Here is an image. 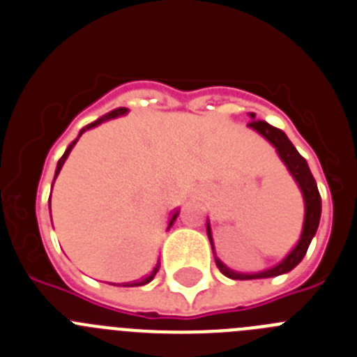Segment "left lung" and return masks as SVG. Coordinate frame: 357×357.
I'll return each instance as SVG.
<instances>
[{
	"label": "left lung",
	"instance_id": "8db88e82",
	"mask_svg": "<svg viewBox=\"0 0 357 357\" xmlns=\"http://www.w3.org/2000/svg\"><path fill=\"white\" fill-rule=\"evenodd\" d=\"M250 121L247 126L250 130H255L256 133H259L266 142H271L272 147H275V153L279 155L281 162L287 165L288 172L291 174V178L295 179L297 186L301 188V194H303L304 199V224H303V233H301V238H298L297 245L291 249L290 255L287 258L279 261L278 265L272 266V268H266V271L258 272V274H242V272H234L231 271L229 266L224 265L220 259L215 255V247H213V238H211V227L210 222L206 224L208 231V238H210L211 250H213L215 263H217L218 271L222 272L226 278L229 279H240V281H245V279H265V278H275V275L287 274V272L294 271L298 263L303 261V258L306 256V250L310 247L311 240L317 234V229H319L320 224V213H322V199H320L319 194V186H317V181H314L313 174H311L310 167H307V162L298 155V151L295 149L294 144L290 142V139L287 137V133L278 128L271 126L265 121H255L256 115L249 114Z\"/></svg>",
	"mask_w": 357,
	"mask_h": 357
}]
</instances>
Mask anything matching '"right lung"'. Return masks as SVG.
Returning a JSON list of instances; mask_svg holds the SVG:
<instances>
[{"instance_id": "1", "label": "right lung", "mask_w": 357, "mask_h": 357, "mask_svg": "<svg viewBox=\"0 0 357 357\" xmlns=\"http://www.w3.org/2000/svg\"><path fill=\"white\" fill-rule=\"evenodd\" d=\"M126 114H128V108H117V110L110 112V114L102 115L101 119H98V121H94V123H92V124H89V126H85V128H83V130L79 131L78 139H79V137H82L83 133H85L86 130H92V128L99 126V124H101V123H107V121H110V119L121 117V115H126ZM78 139H76L75 142H73V144H70L69 147H67V149H66V153H63V156H62V158L59 160V163H56V171H54V179H56V176H59V174H60V171H62V165H63V163H66L67 156H69V153H70V151H73V147L76 146V142H78ZM53 183H54V181H53ZM51 190H53V186H51ZM178 215H179V211H176V213H172L171 220H169V227H171L172 224H174V220H176V218H178ZM158 271H160V259H158V263H156V265L153 266V271H151L149 274H147L146 278L142 279V281H135V282H131V287H142V284H147V282H151V281H153V279H155L156 272H158Z\"/></svg>"}]
</instances>
